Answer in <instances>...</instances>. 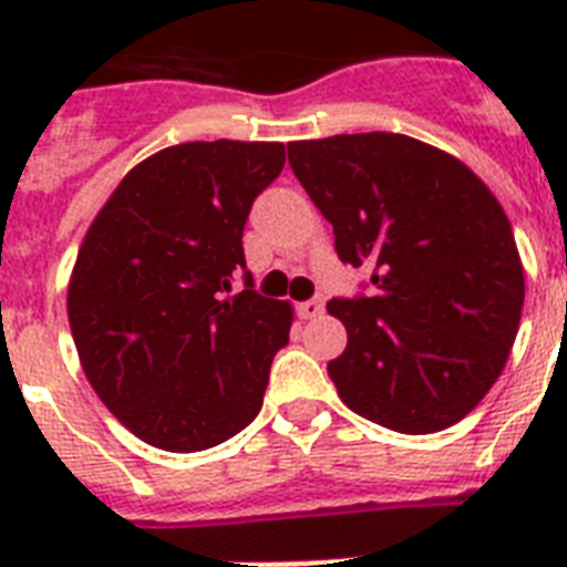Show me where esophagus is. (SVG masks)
Instances as JSON below:
<instances>
[{
  "instance_id": "esophagus-1",
  "label": "esophagus",
  "mask_w": 567,
  "mask_h": 567,
  "mask_svg": "<svg viewBox=\"0 0 567 567\" xmlns=\"http://www.w3.org/2000/svg\"><path fill=\"white\" fill-rule=\"evenodd\" d=\"M300 315H302V318H306V320L320 318V315H323V300H320V297H315V300L300 302Z\"/></svg>"
}]
</instances>
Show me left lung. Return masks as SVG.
<instances>
[{
	"instance_id": "obj_1",
	"label": "left lung",
	"mask_w": 567,
	"mask_h": 567,
	"mask_svg": "<svg viewBox=\"0 0 567 567\" xmlns=\"http://www.w3.org/2000/svg\"><path fill=\"white\" fill-rule=\"evenodd\" d=\"M288 162L368 293L332 297L347 350L329 362L355 414L405 435L453 426L515 344L524 267L494 194L453 155L391 132L293 141Z\"/></svg>"
}]
</instances>
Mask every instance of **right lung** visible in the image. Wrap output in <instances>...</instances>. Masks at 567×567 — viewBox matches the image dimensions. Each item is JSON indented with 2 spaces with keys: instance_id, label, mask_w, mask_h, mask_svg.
I'll use <instances>...</instances> for the list:
<instances>
[{
  "instance_id": "right-lung-1",
  "label": "right lung",
  "mask_w": 567,
  "mask_h": 567,
  "mask_svg": "<svg viewBox=\"0 0 567 567\" xmlns=\"http://www.w3.org/2000/svg\"><path fill=\"white\" fill-rule=\"evenodd\" d=\"M282 144L167 146L120 182L84 235L66 315L93 391L171 453L238 435L261 409L291 306L252 288L244 226ZM245 274V291L228 297Z\"/></svg>"
}]
</instances>
